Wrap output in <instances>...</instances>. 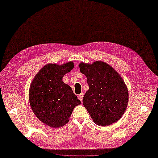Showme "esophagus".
I'll return each mask as SVG.
<instances>
[{
  "instance_id": "obj_1",
  "label": "esophagus",
  "mask_w": 158,
  "mask_h": 158,
  "mask_svg": "<svg viewBox=\"0 0 158 158\" xmlns=\"http://www.w3.org/2000/svg\"><path fill=\"white\" fill-rule=\"evenodd\" d=\"M84 94L83 93H81V94H79L78 95V99H79V100H81V102H82V98H83V97H84Z\"/></svg>"
}]
</instances>
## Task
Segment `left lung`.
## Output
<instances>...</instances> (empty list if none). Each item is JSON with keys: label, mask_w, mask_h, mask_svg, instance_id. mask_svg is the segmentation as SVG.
I'll return each instance as SVG.
<instances>
[{"label": "left lung", "mask_w": 158, "mask_h": 158, "mask_svg": "<svg viewBox=\"0 0 158 158\" xmlns=\"http://www.w3.org/2000/svg\"><path fill=\"white\" fill-rule=\"evenodd\" d=\"M79 67L89 85L82 103L93 122L108 126L118 121L128 102V89L123 79L110 65L102 61L93 64L82 62Z\"/></svg>", "instance_id": "8db88e82"}]
</instances>
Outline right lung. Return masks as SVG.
<instances>
[{
	"mask_svg": "<svg viewBox=\"0 0 158 158\" xmlns=\"http://www.w3.org/2000/svg\"><path fill=\"white\" fill-rule=\"evenodd\" d=\"M73 68V62L61 65L47 64L38 72L31 84V108L41 122L51 127L66 124L74 108L81 104L72 88L62 81L64 76Z\"/></svg>",
	"mask_w": 158,
	"mask_h": 158,
	"instance_id": "right-lung-1",
	"label": "right lung"
}]
</instances>
